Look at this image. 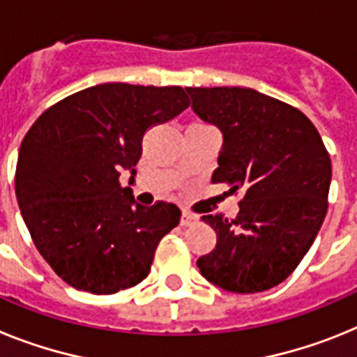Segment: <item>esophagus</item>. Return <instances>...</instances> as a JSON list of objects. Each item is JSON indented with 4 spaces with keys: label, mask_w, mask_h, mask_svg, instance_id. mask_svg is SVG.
<instances>
[{
    "label": "esophagus",
    "mask_w": 357,
    "mask_h": 357,
    "mask_svg": "<svg viewBox=\"0 0 357 357\" xmlns=\"http://www.w3.org/2000/svg\"><path fill=\"white\" fill-rule=\"evenodd\" d=\"M181 226H194L197 222V217L194 213L187 212V210H183L181 212Z\"/></svg>",
    "instance_id": "obj_1"
}]
</instances>
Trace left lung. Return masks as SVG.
Segmentation results:
<instances>
[{
    "label": "left lung",
    "instance_id": "8db88e82",
    "mask_svg": "<svg viewBox=\"0 0 357 357\" xmlns=\"http://www.w3.org/2000/svg\"><path fill=\"white\" fill-rule=\"evenodd\" d=\"M192 109L222 132L212 183L241 192L235 219L203 215L217 234L201 275L231 293L286 280L314 243L327 213L333 167L311 120L252 88H187Z\"/></svg>",
    "mask_w": 357,
    "mask_h": 357
}]
</instances>
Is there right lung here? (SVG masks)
Instances as JSON below:
<instances>
[{"label":"right lung","instance_id":"1","mask_svg":"<svg viewBox=\"0 0 357 357\" xmlns=\"http://www.w3.org/2000/svg\"><path fill=\"white\" fill-rule=\"evenodd\" d=\"M188 104L179 86L107 82L57 102L30 127L15 197L36 248L71 287L113 294L149 275L181 212L165 201L142 206L119 178L136 176L145 132Z\"/></svg>","mask_w":357,"mask_h":357}]
</instances>
